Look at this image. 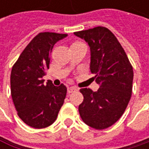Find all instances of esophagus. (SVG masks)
<instances>
[{
	"instance_id": "obj_1",
	"label": "esophagus",
	"mask_w": 149,
	"mask_h": 149,
	"mask_svg": "<svg viewBox=\"0 0 149 149\" xmlns=\"http://www.w3.org/2000/svg\"><path fill=\"white\" fill-rule=\"evenodd\" d=\"M76 91H77V89L76 87H68V89H67L68 93H72V92H74Z\"/></svg>"
}]
</instances>
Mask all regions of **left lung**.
<instances>
[{
    "label": "left lung",
    "instance_id": "obj_1",
    "mask_svg": "<svg viewBox=\"0 0 149 149\" xmlns=\"http://www.w3.org/2000/svg\"><path fill=\"white\" fill-rule=\"evenodd\" d=\"M90 46V69L99 89H80L84 96L78 106L84 123L104 130L116 123L131 97L134 72L131 64L116 36L106 27L97 26L76 32Z\"/></svg>",
    "mask_w": 149,
    "mask_h": 149
}]
</instances>
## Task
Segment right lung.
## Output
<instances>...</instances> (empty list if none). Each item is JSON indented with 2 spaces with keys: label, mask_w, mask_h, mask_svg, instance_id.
<instances>
[{
  "label": "right lung",
  "mask_w": 149,
  "mask_h": 149,
  "mask_svg": "<svg viewBox=\"0 0 149 149\" xmlns=\"http://www.w3.org/2000/svg\"><path fill=\"white\" fill-rule=\"evenodd\" d=\"M67 34L40 33L26 45L11 72V95L19 118L28 126L43 129L57 119L67 89L42 78L49 69L50 53Z\"/></svg>",
  "instance_id": "add662e5"
}]
</instances>
